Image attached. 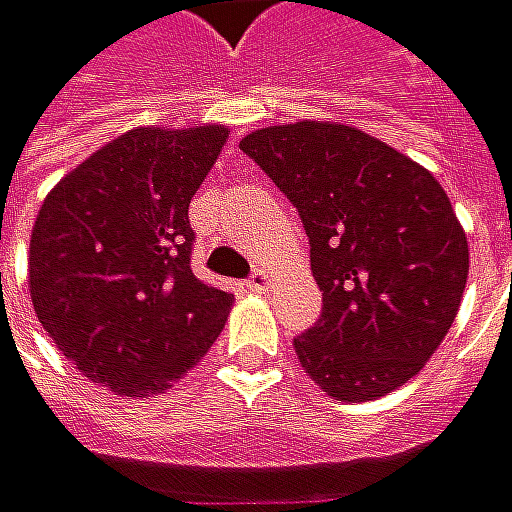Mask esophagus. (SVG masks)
I'll use <instances>...</instances> for the list:
<instances>
[{
	"mask_svg": "<svg viewBox=\"0 0 512 512\" xmlns=\"http://www.w3.org/2000/svg\"><path fill=\"white\" fill-rule=\"evenodd\" d=\"M247 288H250V291H259V294L268 291V288H271V274H268L265 268H256L253 276L247 279Z\"/></svg>",
	"mask_w": 512,
	"mask_h": 512,
	"instance_id": "obj_1",
	"label": "esophagus"
}]
</instances>
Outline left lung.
Masks as SVG:
<instances>
[{
	"label": "left lung",
	"mask_w": 512,
	"mask_h": 512,
	"mask_svg": "<svg viewBox=\"0 0 512 512\" xmlns=\"http://www.w3.org/2000/svg\"><path fill=\"white\" fill-rule=\"evenodd\" d=\"M297 206L323 291L294 338L303 370L338 402H370L425 367L455 323L469 244L431 171L370 133L274 125L238 145Z\"/></svg>",
	"instance_id": "1"
}]
</instances>
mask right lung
Returning a JSON list of instances; mask_svg holds the SVG:
<instances>
[{"label": "right lung", "mask_w": 512, "mask_h": 512, "mask_svg": "<svg viewBox=\"0 0 512 512\" xmlns=\"http://www.w3.org/2000/svg\"><path fill=\"white\" fill-rule=\"evenodd\" d=\"M227 128H136L46 195L28 288L46 335L87 379L122 396L163 393L224 329L233 294L192 274L189 203Z\"/></svg>", "instance_id": "1"}]
</instances>
